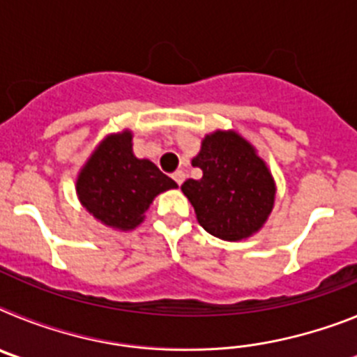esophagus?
I'll return each mask as SVG.
<instances>
[{
    "instance_id": "esophagus-1",
    "label": "esophagus",
    "mask_w": 357,
    "mask_h": 357,
    "mask_svg": "<svg viewBox=\"0 0 357 357\" xmlns=\"http://www.w3.org/2000/svg\"><path fill=\"white\" fill-rule=\"evenodd\" d=\"M172 176H173V181H175L178 185H181L182 182L185 181V173L182 172V169H178V172H175Z\"/></svg>"
}]
</instances>
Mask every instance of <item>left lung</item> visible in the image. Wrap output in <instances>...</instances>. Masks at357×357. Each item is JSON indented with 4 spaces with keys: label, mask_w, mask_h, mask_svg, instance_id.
<instances>
[{
    "label": "left lung",
    "mask_w": 357,
    "mask_h": 357,
    "mask_svg": "<svg viewBox=\"0 0 357 357\" xmlns=\"http://www.w3.org/2000/svg\"><path fill=\"white\" fill-rule=\"evenodd\" d=\"M191 164L202 169V178H189L181 189L209 234L239 241L264 225L275 202V182L247 139L234 130L213 132Z\"/></svg>",
    "instance_id": "obj_1"
}]
</instances>
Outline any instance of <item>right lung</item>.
<instances>
[{
  "label": "right lung",
  "instance_id": "right-lung-1",
  "mask_svg": "<svg viewBox=\"0 0 357 357\" xmlns=\"http://www.w3.org/2000/svg\"><path fill=\"white\" fill-rule=\"evenodd\" d=\"M175 188L176 182L151 160L134 155L130 130L107 135L77 178L82 206L96 220L118 230L135 229L153 198Z\"/></svg>",
  "mask_w": 357,
  "mask_h": 357
}]
</instances>
